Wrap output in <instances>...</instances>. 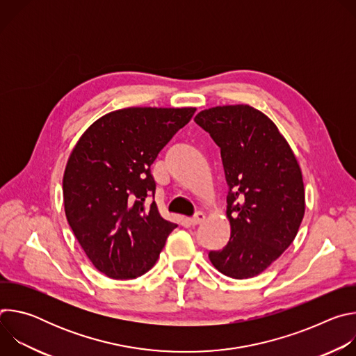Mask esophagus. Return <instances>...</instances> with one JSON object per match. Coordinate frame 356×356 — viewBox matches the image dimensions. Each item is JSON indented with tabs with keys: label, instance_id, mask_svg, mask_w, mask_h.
<instances>
[{
	"label": "esophagus",
	"instance_id": "1",
	"mask_svg": "<svg viewBox=\"0 0 356 356\" xmlns=\"http://www.w3.org/2000/svg\"><path fill=\"white\" fill-rule=\"evenodd\" d=\"M204 220H206V214L197 213V214L190 220V222H191V225H198V224H201Z\"/></svg>",
	"mask_w": 356,
	"mask_h": 356
}]
</instances>
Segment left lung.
<instances>
[{
    "label": "left lung",
    "instance_id": "8db88e82",
    "mask_svg": "<svg viewBox=\"0 0 356 356\" xmlns=\"http://www.w3.org/2000/svg\"><path fill=\"white\" fill-rule=\"evenodd\" d=\"M194 121L221 149L231 238L210 261L222 275L249 279L294 241L306 211L300 165L276 124L248 104L200 111Z\"/></svg>",
    "mask_w": 356,
    "mask_h": 356
}]
</instances>
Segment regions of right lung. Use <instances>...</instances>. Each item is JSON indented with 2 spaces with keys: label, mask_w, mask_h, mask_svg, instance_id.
Masks as SVG:
<instances>
[{
  "label": "right lung",
  "mask_w": 356,
  "mask_h": 356,
  "mask_svg": "<svg viewBox=\"0 0 356 356\" xmlns=\"http://www.w3.org/2000/svg\"><path fill=\"white\" fill-rule=\"evenodd\" d=\"M194 107H129L94 121L74 145L63 175L67 222L94 268L111 279L152 269L169 234L150 175L163 146L194 115Z\"/></svg>",
  "instance_id": "1"
}]
</instances>
